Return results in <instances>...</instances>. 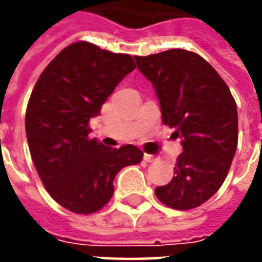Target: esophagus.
<instances>
[{"label":"esophagus","instance_id":"obj_1","mask_svg":"<svg viewBox=\"0 0 262 262\" xmlns=\"http://www.w3.org/2000/svg\"><path fill=\"white\" fill-rule=\"evenodd\" d=\"M143 159H144V161H147V163H154V161H157V157H156V156H153V154H147V153H144Z\"/></svg>","mask_w":262,"mask_h":262}]
</instances>
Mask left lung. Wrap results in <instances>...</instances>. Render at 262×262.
Returning a JSON list of instances; mask_svg holds the SVG:
<instances>
[{
  "label": "left lung",
  "instance_id": "left-lung-1",
  "mask_svg": "<svg viewBox=\"0 0 262 262\" xmlns=\"http://www.w3.org/2000/svg\"><path fill=\"white\" fill-rule=\"evenodd\" d=\"M135 60L156 90L163 123L181 137L174 177L156 188V196L172 209L196 208L217 192L230 168L238 139L236 101L199 54L171 49Z\"/></svg>",
  "mask_w": 262,
  "mask_h": 262
}]
</instances>
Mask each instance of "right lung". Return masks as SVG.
Here are the masks:
<instances>
[{
	"instance_id": "right-lung-1",
	"label": "right lung",
	"mask_w": 262,
	"mask_h": 262,
	"mask_svg": "<svg viewBox=\"0 0 262 262\" xmlns=\"http://www.w3.org/2000/svg\"><path fill=\"white\" fill-rule=\"evenodd\" d=\"M135 69L129 54L71 43L43 70L32 91L25 129L33 164L50 196L74 213L103 208L114 195L116 174L142 161L140 148L106 147L90 139L88 126Z\"/></svg>"
}]
</instances>
